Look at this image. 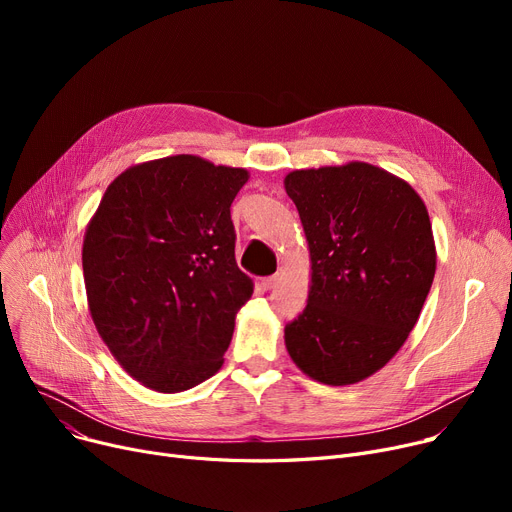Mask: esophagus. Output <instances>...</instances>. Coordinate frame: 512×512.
<instances>
[{"label":"esophagus","mask_w":512,"mask_h":512,"mask_svg":"<svg viewBox=\"0 0 512 512\" xmlns=\"http://www.w3.org/2000/svg\"><path fill=\"white\" fill-rule=\"evenodd\" d=\"M278 282H280V276L274 274V276H270V278H265L261 284H263L265 290H274V288L278 286Z\"/></svg>","instance_id":"1"}]
</instances>
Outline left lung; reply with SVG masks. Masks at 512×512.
<instances>
[{
	"label": "left lung",
	"instance_id": "obj_1",
	"mask_svg": "<svg viewBox=\"0 0 512 512\" xmlns=\"http://www.w3.org/2000/svg\"><path fill=\"white\" fill-rule=\"evenodd\" d=\"M284 188L311 257L309 301L284 330L286 351L319 384L363 382L400 351L432 288L427 207L409 182L365 161L294 170Z\"/></svg>",
	"mask_w": 512,
	"mask_h": 512
}]
</instances>
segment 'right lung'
Listing matches in <instances>:
<instances>
[{
	"label": "right lung",
	"mask_w": 512,
	"mask_h": 512,
	"mask_svg": "<svg viewBox=\"0 0 512 512\" xmlns=\"http://www.w3.org/2000/svg\"><path fill=\"white\" fill-rule=\"evenodd\" d=\"M245 168L172 155L124 170L83 242L89 311L122 369L174 394L224 365L253 280L234 257L230 205Z\"/></svg>",
	"instance_id": "right-lung-1"
}]
</instances>
